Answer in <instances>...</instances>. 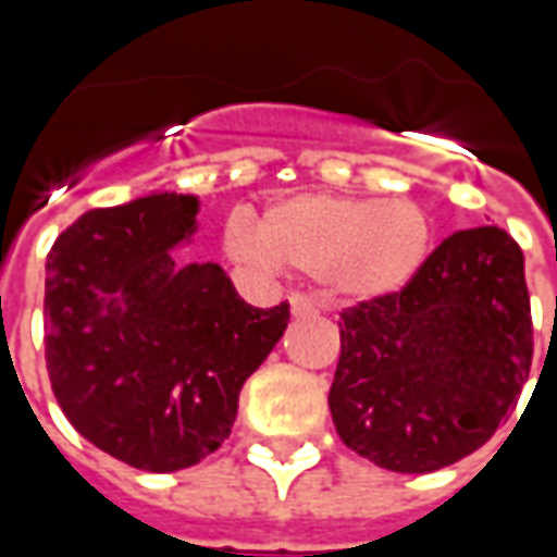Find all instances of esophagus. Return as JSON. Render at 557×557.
I'll return each instance as SVG.
<instances>
[{
  "label": "esophagus",
  "instance_id": "1",
  "mask_svg": "<svg viewBox=\"0 0 557 557\" xmlns=\"http://www.w3.org/2000/svg\"><path fill=\"white\" fill-rule=\"evenodd\" d=\"M289 310L295 319H304V315H313L315 313V304L310 298H304V295H295L289 301Z\"/></svg>",
  "mask_w": 557,
  "mask_h": 557
}]
</instances>
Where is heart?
Here are the masks:
<instances>
[{
	"label": "heart",
	"mask_w": 557,
	"mask_h": 557,
	"mask_svg": "<svg viewBox=\"0 0 557 557\" xmlns=\"http://www.w3.org/2000/svg\"><path fill=\"white\" fill-rule=\"evenodd\" d=\"M226 253L259 274L283 268L319 277L334 301L370 304L399 295L432 250L430 218L409 199L298 194L268 208L259 226L235 214Z\"/></svg>",
	"instance_id": "1"
}]
</instances>
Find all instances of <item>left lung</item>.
<instances>
[{
    "instance_id": "obj_1",
    "label": "left lung",
    "mask_w": 557,
    "mask_h": 557,
    "mask_svg": "<svg viewBox=\"0 0 557 557\" xmlns=\"http://www.w3.org/2000/svg\"><path fill=\"white\" fill-rule=\"evenodd\" d=\"M531 351L519 244L498 226L454 232L399 295L339 315L337 435L399 474L454 466L513 409Z\"/></svg>"
}]
</instances>
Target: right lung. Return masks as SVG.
<instances>
[{"label":"right lung","mask_w":557,"mask_h":557,"mask_svg":"<svg viewBox=\"0 0 557 557\" xmlns=\"http://www.w3.org/2000/svg\"><path fill=\"white\" fill-rule=\"evenodd\" d=\"M199 196L151 190L95 208L47 256L50 385L103 454L182 471L230 438L244 382L289 325V304H247L218 262H175L194 244Z\"/></svg>","instance_id":"1"}]
</instances>
